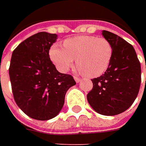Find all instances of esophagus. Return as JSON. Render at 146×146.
Listing matches in <instances>:
<instances>
[{"mask_svg":"<svg viewBox=\"0 0 146 146\" xmlns=\"http://www.w3.org/2000/svg\"><path fill=\"white\" fill-rule=\"evenodd\" d=\"M74 80H76V83H80V82L81 81V80H80V78H78V77H76V76H74Z\"/></svg>","mask_w":146,"mask_h":146,"instance_id":"1","label":"esophagus"}]
</instances>
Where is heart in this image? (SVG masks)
<instances>
[{"instance_id":"heart-1","label":"heart","mask_w":146,"mask_h":146,"mask_svg":"<svg viewBox=\"0 0 146 146\" xmlns=\"http://www.w3.org/2000/svg\"><path fill=\"white\" fill-rule=\"evenodd\" d=\"M63 46L52 45L49 57L57 69L64 73L75 62L81 74L88 78L102 76L108 69L113 48L108 40L95 36H79L65 40Z\"/></svg>"}]
</instances>
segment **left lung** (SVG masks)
Segmentation results:
<instances>
[{
	"instance_id": "obj_1",
	"label": "left lung",
	"mask_w": 146,
	"mask_h": 146,
	"mask_svg": "<svg viewBox=\"0 0 146 146\" xmlns=\"http://www.w3.org/2000/svg\"><path fill=\"white\" fill-rule=\"evenodd\" d=\"M113 48L108 69L92 80L93 87L88 93L89 105L103 115H116L127 110L137 97L141 81V63L132 44L120 36L102 31Z\"/></svg>"
}]
</instances>
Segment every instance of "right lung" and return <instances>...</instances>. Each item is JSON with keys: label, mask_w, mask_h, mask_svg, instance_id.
I'll list each match as a JSON object with an SVG mask.
<instances>
[{"label": "right lung", "mask_w": 146, "mask_h": 146, "mask_svg": "<svg viewBox=\"0 0 146 146\" xmlns=\"http://www.w3.org/2000/svg\"><path fill=\"white\" fill-rule=\"evenodd\" d=\"M58 35L38 32L18 45L9 69L14 101L26 115L48 120L58 115L65 95L76 81L58 72L49 58V49Z\"/></svg>", "instance_id": "add662e5"}]
</instances>
